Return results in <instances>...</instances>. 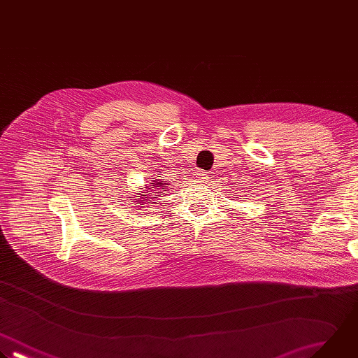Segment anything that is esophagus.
Returning a JSON list of instances; mask_svg holds the SVG:
<instances>
[{
    "label": "esophagus",
    "mask_w": 358,
    "mask_h": 358,
    "mask_svg": "<svg viewBox=\"0 0 358 358\" xmlns=\"http://www.w3.org/2000/svg\"><path fill=\"white\" fill-rule=\"evenodd\" d=\"M197 180L200 182V183H206V182H208V173L207 172H204V171H197Z\"/></svg>",
    "instance_id": "34e87169"
}]
</instances>
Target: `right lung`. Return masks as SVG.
<instances>
[{"label":"right lung","mask_w":358,"mask_h":358,"mask_svg":"<svg viewBox=\"0 0 358 358\" xmlns=\"http://www.w3.org/2000/svg\"><path fill=\"white\" fill-rule=\"evenodd\" d=\"M169 182L168 180H162V179H157V178H151V182H147V185H144L143 192H138L136 194L134 199H130V201H134L136 206H138L140 208H144V204H155L158 197H162V194H165V192L169 187Z\"/></svg>","instance_id":"right-lung-1"}]
</instances>
